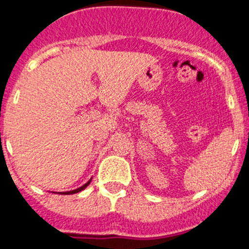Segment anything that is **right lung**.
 <instances>
[{
  "label": "right lung",
  "mask_w": 249,
  "mask_h": 249,
  "mask_svg": "<svg viewBox=\"0 0 249 249\" xmlns=\"http://www.w3.org/2000/svg\"><path fill=\"white\" fill-rule=\"evenodd\" d=\"M91 179H92V178H91ZM91 179H89V181H87V182H86L85 185H82V186H81V187H78V189H76V190H72V191L58 192V194H60V195H73V194H77V192H81V191H82V190H85L86 187H87V186L89 185V182H91ZM54 194H57V192H54Z\"/></svg>",
  "instance_id": "obj_1"
}]
</instances>
